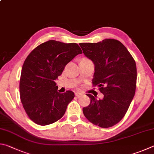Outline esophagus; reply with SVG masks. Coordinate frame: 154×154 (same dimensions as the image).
Here are the masks:
<instances>
[{"mask_svg": "<svg viewBox=\"0 0 154 154\" xmlns=\"http://www.w3.org/2000/svg\"><path fill=\"white\" fill-rule=\"evenodd\" d=\"M82 95H83V94L82 93V92H76V93H75V96H76L77 97L82 96Z\"/></svg>", "mask_w": 154, "mask_h": 154, "instance_id": "obj_1", "label": "esophagus"}]
</instances>
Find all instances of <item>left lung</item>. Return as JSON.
Instances as JSON below:
<instances>
[{"instance_id":"1","label":"left lung","mask_w":154,"mask_h":154,"mask_svg":"<svg viewBox=\"0 0 154 154\" xmlns=\"http://www.w3.org/2000/svg\"><path fill=\"white\" fill-rule=\"evenodd\" d=\"M83 54L95 65L92 83L98 86L104 98L87 94L90 104L83 108L89 122L108 128L121 121L135 94L137 68L135 60L119 40L105 39L97 43H80Z\"/></svg>"}]
</instances>
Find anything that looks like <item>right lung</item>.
I'll return each mask as SVG.
<instances>
[{
	"label": "right lung",
	"mask_w": 154,
	"mask_h": 154,
	"mask_svg": "<svg viewBox=\"0 0 154 154\" xmlns=\"http://www.w3.org/2000/svg\"><path fill=\"white\" fill-rule=\"evenodd\" d=\"M82 53L76 43L49 40L27 56L22 66L19 92L24 110L35 123L50 125L65 114L75 94L71 91L58 92L55 80L66 64Z\"/></svg>",
	"instance_id": "add662e5"
}]
</instances>
